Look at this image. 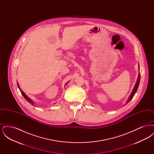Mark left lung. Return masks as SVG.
I'll return each mask as SVG.
<instances>
[{
	"instance_id": "left-lung-1",
	"label": "left lung",
	"mask_w": 154,
	"mask_h": 154,
	"mask_svg": "<svg viewBox=\"0 0 154 154\" xmlns=\"http://www.w3.org/2000/svg\"><path fill=\"white\" fill-rule=\"evenodd\" d=\"M139 69H140L139 65ZM140 80V73H139V75H138V78H137V81H136V84H135V85H134V87L133 91H132L131 94L130 95L129 98H128V99L127 101L126 102L125 104L129 102L132 100V98L133 97L134 95H135V94H136V91H137V88L139 87V85Z\"/></svg>"
}]
</instances>
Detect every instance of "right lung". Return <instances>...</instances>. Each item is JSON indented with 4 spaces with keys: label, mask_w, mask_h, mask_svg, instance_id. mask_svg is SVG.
Listing matches in <instances>:
<instances>
[{
    "label": "right lung",
    "mask_w": 154,
    "mask_h": 154,
    "mask_svg": "<svg viewBox=\"0 0 154 154\" xmlns=\"http://www.w3.org/2000/svg\"><path fill=\"white\" fill-rule=\"evenodd\" d=\"M68 82H69V81L66 82V84H65V85H66V84H67ZM17 85H18V87L19 89H20V91H21V94H22V95H23V96L24 97V98H25V99H26V100H27L28 102L30 103L32 105H35V104H34L35 103H34V102L32 101V100L31 99H30L29 97L28 96L26 95H25V93H24V92L22 91V90L21 89V88H20V86H19V84H18V82H17Z\"/></svg>",
    "instance_id": "add662e5"
}]
</instances>
